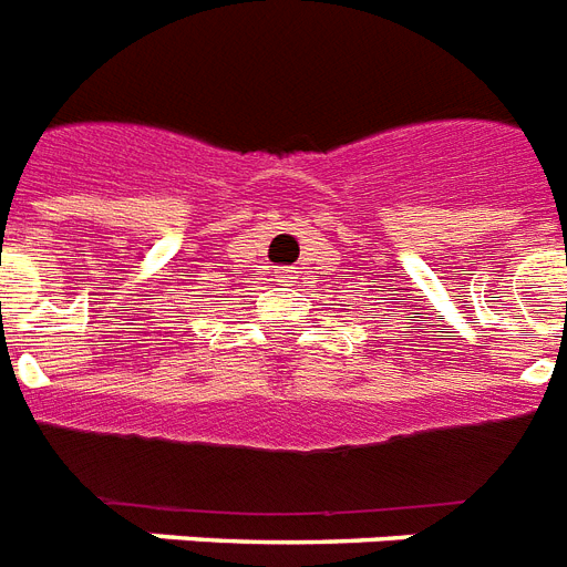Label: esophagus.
<instances>
[{
	"label": "esophagus",
	"instance_id": "obj_1",
	"mask_svg": "<svg viewBox=\"0 0 567 567\" xmlns=\"http://www.w3.org/2000/svg\"><path fill=\"white\" fill-rule=\"evenodd\" d=\"M297 274H300L297 267H282L279 270V282H291V279H297Z\"/></svg>",
	"mask_w": 567,
	"mask_h": 567
}]
</instances>
